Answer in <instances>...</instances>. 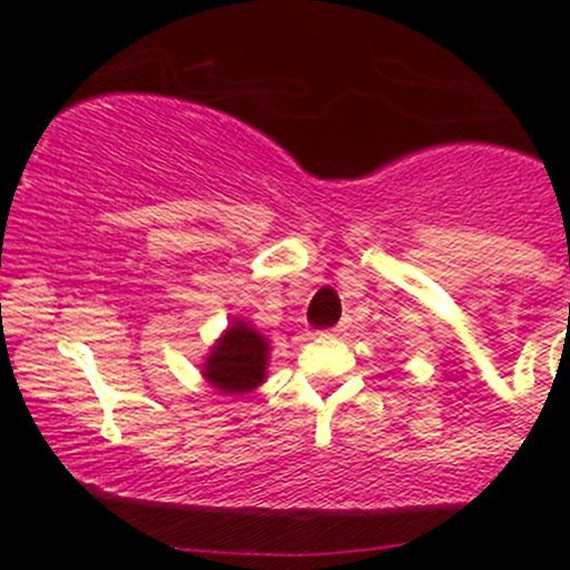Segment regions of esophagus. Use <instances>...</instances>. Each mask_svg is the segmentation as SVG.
Wrapping results in <instances>:
<instances>
[{
	"label": "esophagus",
	"instance_id": "34e87169",
	"mask_svg": "<svg viewBox=\"0 0 570 570\" xmlns=\"http://www.w3.org/2000/svg\"><path fill=\"white\" fill-rule=\"evenodd\" d=\"M344 331H347V322H338V325L333 327V333H344Z\"/></svg>",
	"mask_w": 570,
	"mask_h": 570
}]
</instances>
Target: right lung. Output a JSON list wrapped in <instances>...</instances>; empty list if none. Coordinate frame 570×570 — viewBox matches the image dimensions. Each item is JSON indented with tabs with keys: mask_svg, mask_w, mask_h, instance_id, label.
I'll use <instances>...</instances> for the list:
<instances>
[{
	"mask_svg": "<svg viewBox=\"0 0 570 570\" xmlns=\"http://www.w3.org/2000/svg\"><path fill=\"white\" fill-rule=\"evenodd\" d=\"M267 350L262 333H256L245 322H234V327H228L226 336L212 350L209 361H206V377L220 392H250L264 381Z\"/></svg>",
	"mask_w": 570,
	"mask_h": 570,
	"instance_id": "add662e5",
	"label": "right lung"
}]
</instances>
